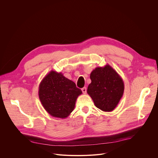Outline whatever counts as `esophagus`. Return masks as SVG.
Instances as JSON below:
<instances>
[{"instance_id": "obj_1", "label": "esophagus", "mask_w": 158, "mask_h": 158, "mask_svg": "<svg viewBox=\"0 0 158 158\" xmlns=\"http://www.w3.org/2000/svg\"><path fill=\"white\" fill-rule=\"evenodd\" d=\"M81 90H82V91L83 94H86V92H87V88H86L85 87H84L83 88H82V89H81Z\"/></svg>"}]
</instances>
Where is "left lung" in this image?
I'll return each instance as SVG.
<instances>
[{
    "instance_id": "obj_1",
    "label": "left lung",
    "mask_w": 158,
    "mask_h": 158,
    "mask_svg": "<svg viewBox=\"0 0 158 158\" xmlns=\"http://www.w3.org/2000/svg\"><path fill=\"white\" fill-rule=\"evenodd\" d=\"M91 83L87 87V94L95 106L104 112L113 110L122 98L124 84L123 79L112 67L106 64L98 67L90 75Z\"/></svg>"
}]
</instances>
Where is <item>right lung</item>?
<instances>
[{
  "mask_svg": "<svg viewBox=\"0 0 158 158\" xmlns=\"http://www.w3.org/2000/svg\"><path fill=\"white\" fill-rule=\"evenodd\" d=\"M38 93L40 102L48 114L64 119L73 111L82 91L61 73L52 70L41 81Z\"/></svg>",
  "mask_w": 158,
  "mask_h": 158,
  "instance_id": "obj_1",
  "label": "right lung"
}]
</instances>
